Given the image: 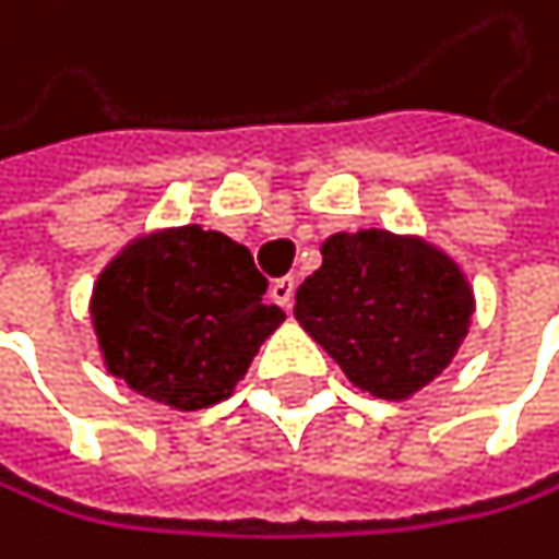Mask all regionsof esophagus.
<instances>
[{
    "instance_id": "1",
    "label": "esophagus",
    "mask_w": 559,
    "mask_h": 559,
    "mask_svg": "<svg viewBox=\"0 0 559 559\" xmlns=\"http://www.w3.org/2000/svg\"><path fill=\"white\" fill-rule=\"evenodd\" d=\"M271 298L282 309H292V298H295V277H277L271 285Z\"/></svg>"
}]
</instances>
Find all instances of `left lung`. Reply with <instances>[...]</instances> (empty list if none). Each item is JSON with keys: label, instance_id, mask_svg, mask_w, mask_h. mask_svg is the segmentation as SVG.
<instances>
[{"label": "left lung", "instance_id": "obj_1", "mask_svg": "<svg viewBox=\"0 0 559 559\" xmlns=\"http://www.w3.org/2000/svg\"><path fill=\"white\" fill-rule=\"evenodd\" d=\"M295 319L360 392L405 402L437 381L474 322V285L419 233L354 229L322 240Z\"/></svg>", "mask_w": 559, "mask_h": 559}]
</instances>
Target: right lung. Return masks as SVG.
<instances>
[{"label": "right lung", "mask_w": 559, "mask_h": 559, "mask_svg": "<svg viewBox=\"0 0 559 559\" xmlns=\"http://www.w3.org/2000/svg\"><path fill=\"white\" fill-rule=\"evenodd\" d=\"M243 243L199 223L136 233L98 271L88 316L103 367L178 412L226 402L285 312Z\"/></svg>", "instance_id": "obj_1"}]
</instances>
